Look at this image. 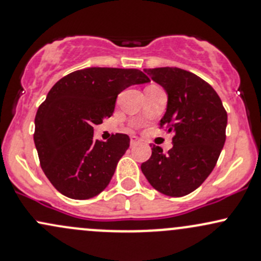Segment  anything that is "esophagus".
<instances>
[{"mask_svg":"<svg viewBox=\"0 0 261 261\" xmlns=\"http://www.w3.org/2000/svg\"><path fill=\"white\" fill-rule=\"evenodd\" d=\"M137 143H139V139L137 138V137L132 136V137H130V145H136Z\"/></svg>","mask_w":261,"mask_h":261,"instance_id":"1","label":"esophagus"}]
</instances>
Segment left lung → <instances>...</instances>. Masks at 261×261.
<instances>
[{
    "instance_id": "obj_1",
    "label": "left lung",
    "mask_w": 261,
    "mask_h": 261,
    "mask_svg": "<svg viewBox=\"0 0 261 261\" xmlns=\"http://www.w3.org/2000/svg\"><path fill=\"white\" fill-rule=\"evenodd\" d=\"M144 72L168 93L159 128L173 133V148L164 154L153 145L142 172L158 192L184 197L200 187L217 164L226 138V111L214 88L192 72L176 67Z\"/></svg>"
}]
</instances>
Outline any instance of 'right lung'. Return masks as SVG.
<instances>
[{
    "label": "right lung",
    "mask_w": 261,
    "mask_h": 261,
    "mask_svg": "<svg viewBox=\"0 0 261 261\" xmlns=\"http://www.w3.org/2000/svg\"><path fill=\"white\" fill-rule=\"evenodd\" d=\"M145 82L139 69L91 67L52 87L38 107L33 139L42 170L58 192L83 200L106 189L130 139L116 133L94 141L93 125L113 114L123 89Z\"/></svg>",
    "instance_id": "right-lung-1"
}]
</instances>
